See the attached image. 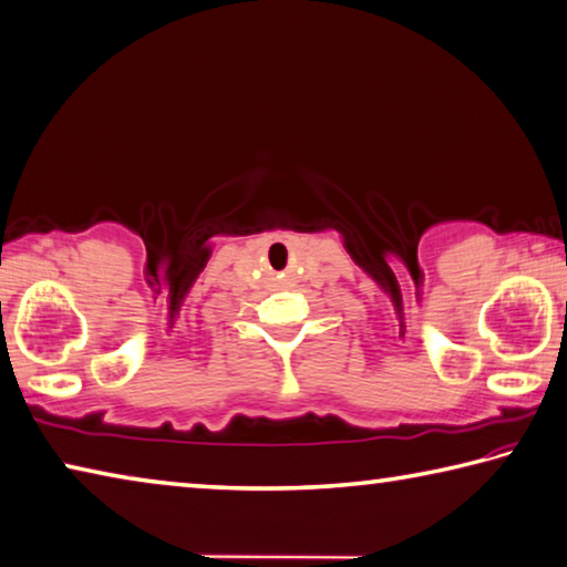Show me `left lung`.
Listing matches in <instances>:
<instances>
[{
	"label": "left lung",
	"mask_w": 567,
	"mask_h": 567,
	"mask_svg": "<svg viewBox=\"0 0 567 567\" xmlns=\"http://www.w3.org/2000/svg\"><path fill=\"white\" fill-rule=\"evenodd\" d=\"M565 310H567V302H565Z\"/></svg>",
	"instance_id": "left-lung-1"
}]
</instances>
